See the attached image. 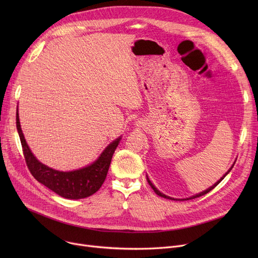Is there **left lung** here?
<instances>
[{"label":"left lung","mask_w":258,"mask_h":258,"mask_svg":"<svg viewBox=\"0 0 258 258\" xmlns=\"http://www.w3.org/2000/svg\"><path fill=\"white\" fill-rule=\"evenodd\" d=\"M234 164H235V163H233V165H232L231 167H230V168L228 169V171H227V172H226V173H225V174L223 175V177H222V178H221V179H220V180H219L218 182H216L215 184H213V185H212L211 187H209L208 189H206V190H204V191H202V192H200V194H198V195H195V196H192V197H190V198H187V199L181 200V201H187V200H191V199H196V198L202 197V196H204V195L208 194L209 191H211V190H212V189H213V188H214V187H215L216 185H219V184L221 183V181H222V180H223V179H224V178L226 177V175H227V174H228V173L230 172V170H231V169H232V167L234 166ZM146 179H147V182H148V184H150V185H151V187H152V188L154 189V191H155V192H156V194H157L158 196H160V197H162V198H165V199H170V200H174V199H172V198H170V197H167V196H166V195H164V194H162L161 191H159V190H158V189H157V188L155 187V185H154V184H153V183L151 182V180H150V179H148V177H147V175H146ZM175 201H177V200H175Z\"/></svg>","instance_id":"1"}]
</instances>
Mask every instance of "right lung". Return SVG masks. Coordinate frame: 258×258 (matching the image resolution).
I'll list each match as a JSON object with an SVG mask.
<instances>
[{"label":"right lung","instance_id":"1","mask_svg":"<svg viewBox=\"0 0 258 258\" xmlns=\"http://www.w3.org/2000/svg\"><path fill=\"white\" fill-rule=\"evenodd\" d=\"M17 128L26 163L31 174L50 190L69 200L85 199L99 190L106 178L115 150L121 140L120 136L108 144L92 164L72 171H59L43 164L30 151L21 128L19 108H17Z\"/></svg>","mask_w":258,"mask_h":258}]
</instances>
